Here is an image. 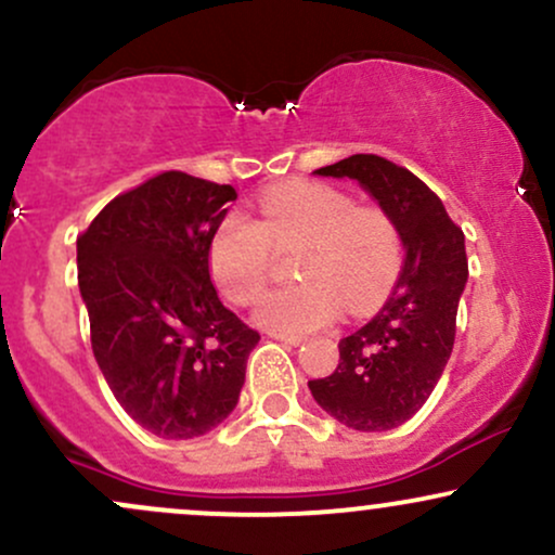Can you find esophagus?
<instances>
[{"instance_id":"esophagus-1","label":"esophagus","mask_w":555,"mask_h":555,"mask_svg":"<svg viewBox=\"0 0 555 555\" xmlns=\"http://www.w3.org/2000/svg\"><path fill=\"white\" fill-rule=\"evenodd\" d=\"M271 339L282 341V344H289V347H299L302 344V336L297 334H279V331H271Z\"/></svg>"}]
</instances>
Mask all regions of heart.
Returning <instances> with one entry per match:
<instances>
[{
	"instance_id": "obj_1",
	"label": "heart",
	"mask_w": 555,
	"mask_h": 555,
	"mask_svg": "<svg viewBox=\"0 0 555 555\" xmlns=\"http://www.w3.org/2000/svg\"><path fill=\"white\" fill-rule=\"evenodd\" d=\"M302 242L295 286L273 289L256 308L260 326L308 334L347 308L365 315L388 297L401 269L397 227L380 208L323 182H284L266 190L258 219L227 214L214 229L208 266L232 302H250L269 282L273 247Z\"/></svg>"
}]
</instances>
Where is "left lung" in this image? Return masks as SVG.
<instances>
[{"mask_svg":"<svg viewBox=\"0 0 555 555\" xmlns=\"http://www.w3.org/2000/svg\"><path fill=\"white\" fill-rule=\"evenodd\" d=\"M315 175L358 182L393 221L406 256L384 308L344 336L339 365L310 380V393L347 428H399L428 401L454 349L467 284L464 234L428 184L386 158L354 154Z\"/></svg>","mask_w":555,"mask_h":555,"instance_id":"obj_1","label":"left lung"}]
</instances>
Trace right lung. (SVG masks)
<instances>
[{"label": "right lung", "instance_id": "1", "mask_svg": "<svg viewBox=\"0 0 555 555\" xmlns=\"http://www.w3.org/2000/svg\"><path fill=\"white\" fill-rule=\"evenodd\" d=\"M234 197L232 184L164 171L114 197L78 237L93 358L127 415L158 438L224 423L260 341L221 305L208 271Z\"/></svg>", "mask_w": 555, "mask_h": 555}]
</instances>
